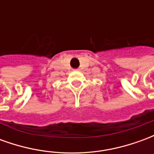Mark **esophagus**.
I'll use <instances>...</instances> for the list:
<instances>
[{"label": "esophagus", "mask_w": 154, "mask_h": 154, "mask_svg": "<svg viewBox=\"0 0 154 154\" xmlns=\"http://www.w3.org/2000/svg\"><path fill=\"white\" fill-rule=\"evenodd\" d=\"M77 70H78V69H77Z\"/></svg>", "instance_id": "esophagus-1"}]
</instances>
